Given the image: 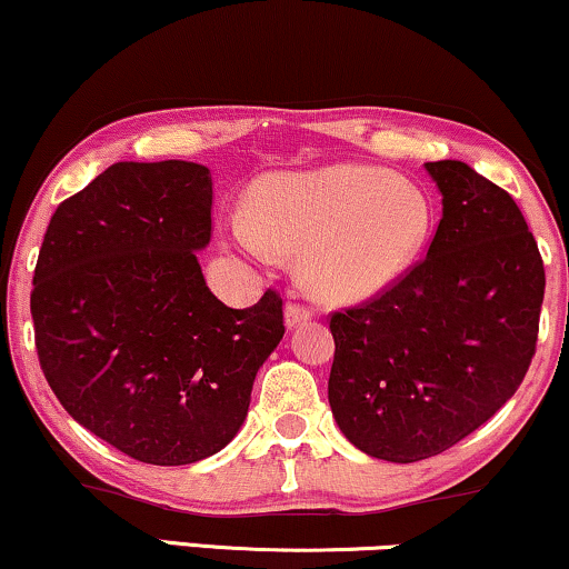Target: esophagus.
<instances>
[{
  "mask_svg": "<svg viewBox=\"0 0 569 569\" xmlns=\"http://www.w3.org/2000/svg\"><path fill=\"white\" fill-rule=\"evenodd\" d=\"M308 319H311V311H308V308L298 306V302H290V306L284 308V327L287 329L300 327V323H306Z\"/></svg>",
  "mask_w": 569,
  "mask_h": 569,
  "instance_id": "1",
  "label": "esophagus"
}]
</instances>
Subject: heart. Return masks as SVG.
I'll use <instances>...</instances> for the list:
<instances>
[{"label": "heart", "mask_w": 569, "mask_h": 569, "mask_svg": "<svg viewBox=\"0 0 569 569\" xmlns=\"http://www.w3.org/2000/svg\"><path fill=\"white\" fill-rule=\"evenodd\" d=\"M250 203L253 213H230V240L253 261L298 253V282L323 302L387 292L416 267L433 227L429 196L371 164L274 174Z\"/></svg>", "instance_id": "heart-1"}]
</instances>
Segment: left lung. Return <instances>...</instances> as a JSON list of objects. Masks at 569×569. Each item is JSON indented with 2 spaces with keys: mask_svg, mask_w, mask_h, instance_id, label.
<instances>
[{
  "mask_svg": "<svg viewBox=\"0 0 569 569\" xmlns=\"http://www.w3.org/2000/svg\"><path fill=\"white\" fill-rule=\"evenodd\" d=\"M429 253L366 306L331 316L329 405L360 452L418 462L483 426L536 352L543 261L512 196L465 161H429Z\"/></svg>",
  "mask_w": 569,
  "mask_h": 569,
  "instance_id": "obj_1",
  "label": "left lung"
}]
</instances>
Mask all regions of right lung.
Masks as SVG:
<instances>
[{
  "mask_svg": "<svg viewBox=\"0 0 569 569\" xmlns=\"http://www.w3.org/2000/svg\"><path fill=\"white\" fill-rule=\"evenodd\" d=\"M211 172L117 161L57 206L33 274L41 371L83 429L149 465L217 455L284 335L282 298L227 308L206 287Z\"/></svg>",
  "mask_w": 569,
  "mask_h": 569,
  "instance_id": "1",
  "label": "right lung"
}]
</instances>
